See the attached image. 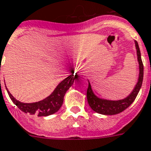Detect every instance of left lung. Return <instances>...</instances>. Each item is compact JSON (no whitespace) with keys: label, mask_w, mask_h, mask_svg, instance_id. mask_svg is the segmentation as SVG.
<instances>
[{"label":"left lung","mask_w":151,"mask_h":151,"mask_svg":"<svg viewBox=\"0 0 151 151\" xmlns=\"http://www.w3.org/2000/svg\"><path fill=\"white\" fill-rule=\"evenodd\" d=\"M136 51H137V56H138V62L139 64V76L138 82L131 93L125 99L120 100H107L97 97L94 94L90 83L88 82V88L87 91V99L91 108L94 111L99 114H106V115H113L117 114L120 112L123 111L127 108L135 99L136 96L139 94L140 88L142 87V80H143V64L141 58V52L139 49L138 42L134 41Z\"/></svg>","instance_id":"8db88e82"}]
</instances>
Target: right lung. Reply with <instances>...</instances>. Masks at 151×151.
<instances>
[{
  "label": "right lung",
  "instance_id": "1",
  "mask_svg": "<svg viewBox=\"0 0 151 151\" xmlns=\"http://www.w3.org/2000/svg\"><path fill=\"white\" fill-rule=\"evenodd\" d=\"M73 74L74 72H72L71 75L60 83L49 96H47V98H45L41 101L36 103H21L17 100L7 88L6 90L13 104L22 111L24 113H29L30 114H36L37 116H47L58 111L61 107L65 93L71 88V86L74 83V80L76 79V75L74 76Z\"/></svg>",
  "mask_w": 151,
  "mask_h": 151
}]
</instances>
